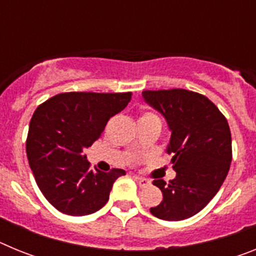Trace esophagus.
Here are the masks:
<instances>
[{"mask_svg": "<svg viewBox=\"0 0 256 256\" xmlns=\"http://www.w3.org/2000/svg\"><path fill=\"white\" fill-rule=\"evenodd\" d=\"M134 180H136V182L138 183V186H140V187H142V188H144V187H148V184H150V180H146V178L137 177V176H136Z\"/></svg>", "mask_w": 256, "mask_h": 256, "instance_id": "obj_1", "label": "esophagus"}]
</instances>
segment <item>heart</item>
<instances>
[{
  "mask_svg": "<svg viewBox=\"0 0 256 256\" xmlns=\"http://www.w3.org/2000/svg\"><path fill=\"white\" fill-rule=\"evenodd\" d=\"M142 116H156V115L154 114V112H144V114L142 115Z\"/></svg>",
  "mask_w": 256,
  "mask_h": 256,
  "instance_id": "heart-1",
  "label": "heart"
}]
</instances>
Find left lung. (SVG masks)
Here are the masks:
<instances>
[{
  "label": "left lung",
  "mask_w": 256,
  "mask_h": 256,
  "mask_svg": "<svg viewBox=\"0 0 256 256\" xmlns=\"http://www.w3.org/2000/svg\"><path fill=\"white\" fill-rule=\"evenodd\" d=\"M144 100L159 110L172 130L168 155L177 177L155 180L162 201L151 208L164 220H183L198 214L216 195L232 162V140L226 116L198 92L172 88L144 91Z\"/></svg>",
  "instance_id": "8db88e82"
}]
</instances>
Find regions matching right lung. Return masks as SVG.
Listing matches in <instances>:
<instances>
[{
	"label": "right lung",
	"instance_id": "obj_1",
	"mask_svg": "<svg viewBox=\"0 0 256 256\" xmlns=\"http://www.w3.org/2000/svg\"><path fill=\"white\" fill-rule=\"evenodd\" d=\"M132 92H65L36 108L29 123L26 156L36 182L52 206L82 216L108 202L123 169H91L83 150L100 138L108 119L120 112Z\"/></svg>",
	"mask_w": 256,
	"mask_h": 256
}]
</instances>
